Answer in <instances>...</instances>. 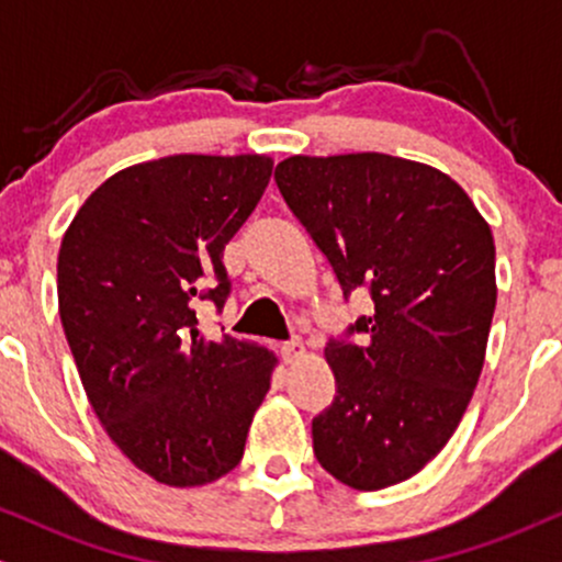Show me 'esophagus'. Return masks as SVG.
Masks as SVG:
<instances>
[{"instance_id": "1", "label": "esophagus", "mask_w": 562, "mask_h": 562, "mask_svg": "<svg viewBox=\"0 0 562 562\" xmlns=\"http://www.w3.org/2000/svg\"><path fill=\"white\" fill-rule=\"evenodd\" d=\"M303 353H306V348H303V344H301L299 338H293V340H288V344H282V359H285L288 364L290 362H299Z\"/></svg>"}]
</instances>
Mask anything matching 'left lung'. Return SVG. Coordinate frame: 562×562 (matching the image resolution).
<instances>
[{"label":"left lung","instance_id":"8db88e82","mask_svg":"<svg viewBox=\"0 0 562 562\" xmlns=\"http://www.w3.org/2000/svg\"><path fill=\"white\" fill-rule=\"evenodd\" d=\"M277 187L375 312L330 340L335 398L312 423L319 465L357 492L412 479L465 415L496 306L494 235L449 173L383 153L290 156Z\"/></svg>","mask_w":562,"mask_h":562}]
</instances>
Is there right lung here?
Wrapping results in <instances>:
<instances>
[{"mask_svg": "<svg viewBox=\"0 0 562 562\" xmlns=\"http://www.w3.org/2000/svg\"><path fill=\"white\" fill-rule=\"evenodd\" d=\"M274 160L169 156L105 179L57 254V308L97 420L134 468L205 486L243 460L277 367L250 340H205L195 303L229 293L222 256Z\"/></svg>", "mask_w": 562, "mask_h": 562, "instance_id": "right-lung-1", "label": "right lung"}]
</instances>
